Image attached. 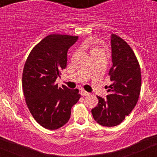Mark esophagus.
Segmentation results:
<instances>
[{"mask_svg": "<svg viewBox=\"0 0 157 157\" xmlns=\"http://www.w3.org/2000/svg\"><path fill=\"white\" fill-rule=\"evenodd\" d=\"M89 93L86 92V91H85L84 90H81V95L82 96H88L89 95Z\"/></svg>", "mask_w": 157, "mask_h": 157, "instance_id": "34e87169", "label": "esophagus"}]
</instances>
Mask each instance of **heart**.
<instances>
[{
	"label": "heart",
	"instance_id": "obj_1",
	"mask_svg": "<svg viewBox=\"0 0 157 157\" xmlns=\"http://www.w3.org/2000/svg\"><path fill=\"white\" fill-rule=\"evenodd\" d=\"M88 44H89V45H90V42H89ZM96 49H98V48H94V50H96Z\"/></svg>",
	"mask_w": 157,
	"mask_h": 157
}]
</instances>
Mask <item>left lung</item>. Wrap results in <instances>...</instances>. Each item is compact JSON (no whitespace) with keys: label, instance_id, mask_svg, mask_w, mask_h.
<instances>
[{"label":"left lung","instance_id":"8db88e82","mask_svg":"<svg viewBox=\"0 0 157 157\" xmlns=\"http://www.w3.org/2000/svg\"><path fill=\"white\" fill-rule=\"evenodd\" d=\"M112 67L109 75L112 82L107 86L106 98L98 97L91 110L94 119L104 127H115L125 120L137 105L141 86V68L130 45L116 34L111 35Z\"/></svg>","mask_w":157,"mask_h":157}]
</instances>
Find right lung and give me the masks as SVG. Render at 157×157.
<instances>
[{"mask_svg": "<svg viewBox=\"0 0 157 157\" xmlns=\"http://www.w3.org/2000/svg\"><path fill=\"white\" fill-rule=\"evenodd\" d=\"M78 36L49 34L33 48L23 71V90L30 113L41 127L56 130L68 122L79 100L78 90L58 87L56 80L67 67V51Z\"/></svg>", "mask_w": 157, "mask_h": 157, "instance_id": "add662e5", "label": "right lung"}]
</instances>
